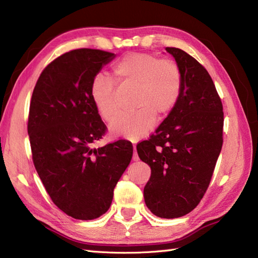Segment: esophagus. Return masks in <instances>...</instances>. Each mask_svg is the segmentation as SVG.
<instances>
[{
	"instance_id": "1",
	"label": "esophagus",
	"mask_w": 258,
	"mask_h": 258,
	"mask_svg": "<svg viewBox=\"0 0 258 258\" xmlns=\"http://www.w3.org/2000/svg\"><path fill=\"white\" fill-rule=\"evenodd\" d=\"M140 160V157L138 155V153H136V147L134 146V154H133V161L134 162H138Z\"/></svg>"
}]
</instances>
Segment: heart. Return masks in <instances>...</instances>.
I'll use <instances>...</instances> for the list:
<instances>
[{
	"mask_svg": "<svg viewBox=\"0 0 258 258\" xmlns=\"http://www.w3.org/2000/svg\"><path fill=\"white\" fill-rule=\"evenodd\" d=\"M113 80L118 85L135 87V112L119 115L109 125L114 138L138 141L154 127L155 118L164 119L176 105L182 92V74L172 59H160L147 53H130L114 65ZM113 82L96 75L90 95L100 116L109 122L117 113Z\"/></svg>",
	"mask_w": 258,
	"mask_h": 258,
	"instance_id": "1",
	"label": "heart"
}]
</instances>
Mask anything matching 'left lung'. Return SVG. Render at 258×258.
Listing matches in <instances>:
<instances>
[{
	"label": "left lung",
	"instance_id": "obj_1",
	"mask_svg": "<svg viewBox=\"0 0 258 258\" xmlns=\"http://www.w3.org/2000/svg\"><path fill=\"white\" fill-rule=\"evenodd\" d=\"M165 50L179 68L182 92L155 134L136 150L152 171L146 206L158 217L177 218L199 205L210 185L223 145L224 113L205 68L183 50Z\"/></svg>",
	"mask_w": 258,
	"mask_h": 258
}]
</instances>
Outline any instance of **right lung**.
Instances as JSON below:
<instances>
[{
	"instance_id": "add662e5",
	"label": "right lung",
	"mask_w": 258,
	"mask_h": 258,
	"mask_svg": "<svg viewBox=\"0 0 258 258\" xmlns=\"http://www.w3.org/2000/svg\"><path fill=\"white\" fill-rule=\"evenodd\" d=\"M115 56L92 48L65 53L43 70L32 94L27 133L33 163L54 204L76 220L107 212L132 160L133 146L125 140L92 147L106 126L93 104L91 83Z\"/></svg>"
}]
</instances>
